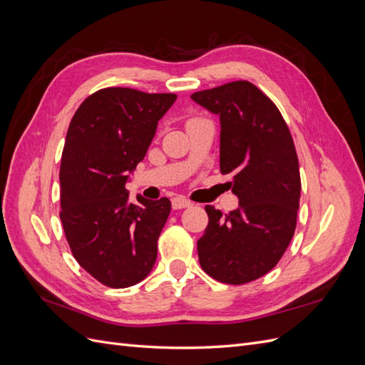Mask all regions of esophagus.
Segmentation results:
<instances>
[{
    "label": "esophagus",
    "mask_w": 365,
    "mask_h": 365,
    "mask_svg": "<svg viewBox=\"0 0 365 365\" xmlns=\"http://www.w3.org/2000/svg\"><path fill=\"white\" fill-rule=\"evenodd\" d=\"M190 205H192V202L189 200H185L184 196H176V197H173V200H172V207L175 210L187 208V207H190Z\"/></svg>",
    "instance_id": "34e87169"
}]
</instances>
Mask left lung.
Here are the masks:
<instances>
[{
    "label": "left lung",
    "mask_w": 365,
    "mask_h": 365,
    "mask_svg": "<svg viewBox=\"0 0 365 365\" xmlns=\"http://www.w3.org/2000/svg\"><path fill=\"white\" fill-rule=\"evenodd\" d=\"M192 98L220 118V173L231 176L239 197V208L227 215L205 205L197 257L210 277L244 284L269 272L294 236L302 192L294 140L279 108L248 81Z\"/></svg>",
    "instance_id": "1"
}]
</instances>
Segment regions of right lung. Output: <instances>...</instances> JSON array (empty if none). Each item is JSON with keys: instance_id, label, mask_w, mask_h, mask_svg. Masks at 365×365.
<instances>
[{"instance_id": "1", "label": "right lung", "mask_w": 365, "mask_h": 365, "mask_svg": "<svg viewBox=\"0 0 365 365\" xmlns=\"http://www.w3.org/2000/svg\"><path fill=\"white\" fill-rule=\"evenodd\" d=\"M176 94L103 88L68 126L61 160V220L77 263L109 288L141 282L157 260L170 201H129L128 173L145 158Z\"/></svg>"}]
</instances>
